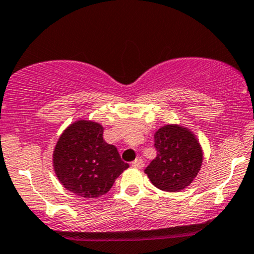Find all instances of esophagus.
Returning <instances> with one entry per match:
<instances>
[{
  "label": "esophagus",
  "instance_id": "esophagus-1",
  "mask_svg": "<svg viewBox=\"0 0 254 254\" xmlns=\"http://www.w3.org/2000/svg\"><path fill=\"white\" fill-rule=\"evenodd\" d=\"M132 166L135 168H142L143 166H144V162H143V160L140 157L136 158V160L132 162Z\"/></svg>",
  "mask_w": 254,
  "mask_h": 254
}]
</instances>
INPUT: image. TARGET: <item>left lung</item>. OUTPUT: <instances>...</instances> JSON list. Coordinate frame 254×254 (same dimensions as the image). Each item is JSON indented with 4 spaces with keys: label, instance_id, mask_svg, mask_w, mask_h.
I'll list each match as a JSON object with an SVG mask.
<instances>
[{
    "label": "left lung",
    "instance_id": "8db88e82",
    "mask_svg": "<svg viewBox=\"0 0 254 254\" xmlns=\"http://www.w3.org/2000/svg\"><path fill=\"white\" fill-rule=\"evenodd\" d=\"M157 156L145 168L152 185L161 190L179 191L196 177L202 150L193 133L179 125H167L155 133Z\"/></svg>",
    "mask_w": 254,
    "mask_h": 254
}]
</instances>
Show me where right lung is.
Returning <instances> with one entry per match:
<instances>
[{
    "instance_id": "add662e5",
    "label": "right lung",
    "mask_w": 254,
    "mask_h": 254,
    "mask_svg": "<svg viewBox=\"0 0 254 254\" xmlns=\"http://www.w3.org/2000/svg\"><path fill=\"white\" fill-rule=\"evenodd\" d=\"M54 170L66 189L82 197H98L111 189L129 167L115 145L103 139V127L80 121L64 131L53 155Z\"/></svg>"
}]
</instances>
